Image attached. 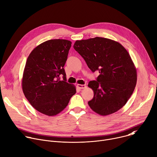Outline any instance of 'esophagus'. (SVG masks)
I'll return each mask as SVG.
<instances>
[{
  "label": "esophagus",
  "instance_id": "1",
  "mask_svg": "<svg viewBox=\"0 0 157 157\" xmlns=\"http://www.w3.org/2000/svg\"><path fill=\"white\" fill-rule=\"evenodd\" d=\"M77 86L79 89H84V88H86V84H78L77 85Z\"/></svg>",
  "mask_w": 157,
  "mask_h": 157
}]
</instances>
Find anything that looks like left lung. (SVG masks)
<instances>
[{
  "label": "left lung",
  "instance_id": "obj_1",
  "mask_svg": "<svg viewBox=\"0 0 157 157\" xmlns=\"http://www.w3.org/2000/svg\"><path fill=\"white\" fill-rule=\"evenodd\" d=\"M73 47L93 72L99 73L96 81L88 83L94 92L88 101L91 109L102 116L120 109L133 94L137 81L129 53L119 42L99 37L76 40Z\"/></svg>",
  "mask_w": 157,
  "mask_h": 157
}]
</instances>
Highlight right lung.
I'll return each instance as SVG.
<instances>
[{
  "mask_svg": "<svg viewBox=\"0 0 157 157\" xmlns=\"http://www.w3.org/2000/svg\"><path fill=\"white\" fill-rule=\"evenodd\" d=\"M71 44L66 39L45 41L27 59L22 79L23 93L30 104L46 115H58L76 93L75 85L66 81L64 69Z\"/></svg>",
  "mask_w": 157,
  "mask_h": 157,
  "instance_id": "right-lung-1",
  "label": "right lung"
}]
</instances>
